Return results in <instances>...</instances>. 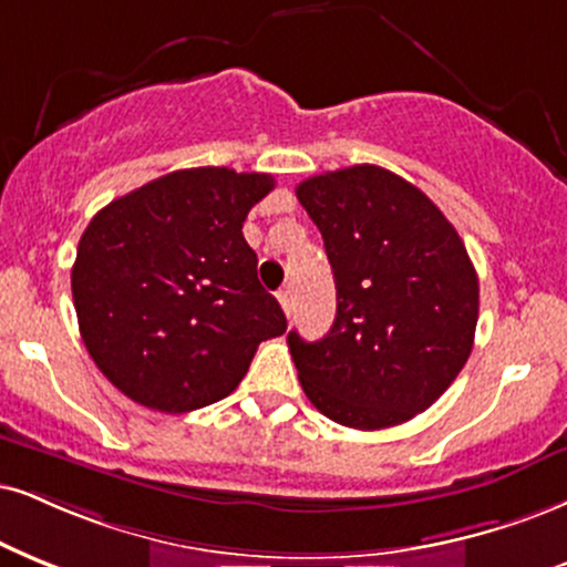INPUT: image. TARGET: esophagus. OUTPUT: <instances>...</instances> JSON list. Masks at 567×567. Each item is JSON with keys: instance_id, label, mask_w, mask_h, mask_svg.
Wrapping results in <instances>:
<instances>
[{"instance_id": "34e87169", "label": "esophagus", "mask_w": 567, "mask_h": 567, "mask_svg": "<svg viewBox=\"0 0 567 567\" xmlns=\"http://www.w3.org/2000/svg\"><path fill=\"white\" fill-rule=\"evenodd\" d=\"M278 302H281L286 316H291V291H289V289L278 291Z\"/></svg>"}]
</instances>
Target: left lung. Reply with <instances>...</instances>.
Instances as JSON below:
<instances>
[{
	"label": "left lung",
	"mask_w": 567,
	"mask_h": 567,
	"mask_svg": "<svg viewBox=\"0 0 567 567\" xmlns=\"http://www.w3.org/2000/svg\"><path fill=\"white\" fill-rule=\"evenodd\" d=\"M297 199L337 281L331 331L286 339L307 400L349 429L410 421L471 358L478 276L463 239L421 188L379 165L307 178Z\"/></svg>",
	"instance_id": "8db88e82"
}]
</instances>
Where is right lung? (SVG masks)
Returning <instances> with one entry per match:
<instances>
[{
	"instance_id": "add662e5",
	"label": "right lung",
	"mask_w": 567,
	"mask_h": 567,
	"mask_svg": "<svg viewBox=\"0 0 567 567\" xmlns=\"http://www.w3.org/2000/svg\"><path fill=\"white\" fill-rule=\"evenodd\" d=\"M268 173L188 167L110 202L79 241L70 286L91 360L128 400L188 412L223 400L286 316L244 241Z\"/></svg>"
}]
</instances>
